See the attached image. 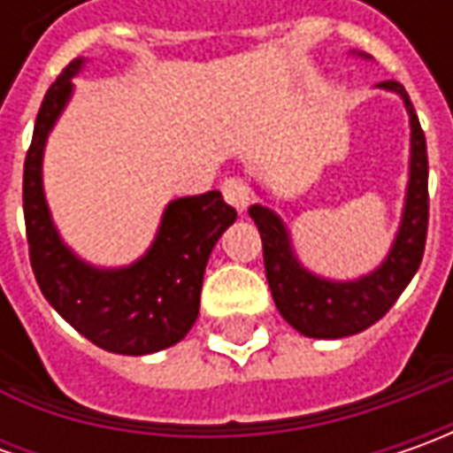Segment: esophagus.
I'll return each mask as SVG.
<instances>
[{"label":"esophagus","instance_id":"34e87169","mask_svg":"<svg viewBox=\"0 0 453 453\" xmlns=\"http://www.w3.org/2000/svg\"><path fill=\"white\" fill-rule=\"evenodd\" d=\"M221 194H224V199L229 201L232 206H234L236 211H247V206H250V201H252V194H250V186L242 181V179H226L224 186H221Z\"/></svg>","mask_w":453,"mask_h":453}]
</instances>
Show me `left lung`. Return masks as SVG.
I'll list each match as a JSON object with an SVG mask.
<instances>
[{"label": "left lung", "instance_id": "left-lung-1", "mask_svg": "<svg viewBox=\"0 0 453 453\" xmlns=\"http://www.w3.org/2000/svg\"><path fill=\"white\" fill-rule=\"evenodd\" d=\"M368 60V55L353 52ZM375 88L388 90L403 100L409 113L411 128V156H409V183L406 199L401 211V224L386 259L356 280H330L307 270L292 247L288 224L282 217L262 203L250 206V217L254 219L262 250H265V272L270 282L272 297L280 315L304 338L338 340L363 333L378 322L398 295L406 289L413 274L421 265L424 244L428 229V158L426 138L421 131L418 115L411 105L409 93L401 82L386 80Z\"/></svg>", "mask_w": 453, "mask_h": 453}]
</instances>
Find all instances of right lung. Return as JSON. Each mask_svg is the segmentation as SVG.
I'll return each instance as SVG.
<instances>
[{"instance_id": "add662e5", "label": "right lung", "mask_w": 453, "mask_h": 453, "mask_svg": "<svg viewBox=\"0 0 453 453\" xmlns=\"http://www.w3.org/2000/svg\"><path fill=\"white\" fill-rule=\"evenodd\" d=\"M85 62H70L47 90L27 150L22 201L29 262L44 300L82 338L118 356H149L176 345L194 327L209 254L236 211L219 191L181 196L168 201L150 247L131 265L97 267L73 252L44 199L42 161Z\"/></svg>"}]
</instances>
